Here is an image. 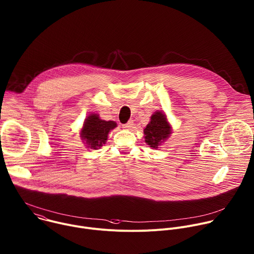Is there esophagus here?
<instances>
[{"label":"esophagus","instance_id":"34e87169","mask_svg":"<svg viewBox=\"0 0 254 254\" xmlns=\"http://www.w3.org/2000/svg\"><path fill=\"white\" fill-rule=\"evenodd\" d=\"M133 121L132 120H129L127 124H125V125H123V127L124 128H127V129H130L131 127H133Z\"/></svg>","mask_w":254,"mask_h":254}]
</instances>
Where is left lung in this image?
<instances>
[{"instance_id": "obj_1", "label": "left lung", "mask_w": 254, "mask_h": 254, "mask_svg": "<svg viewBox=\"0 0 254 254\" xmlns=\"http://www.w3.org/2000/svg\"><path fill=\"white\" fill-rule=\"evenodd\" d=\"M145 142L152 147L157 148L162 140L171 134V127L166 121V117L161 112H156L151 116L149 124L143 129Z\"/></svg>"}]
</instances>
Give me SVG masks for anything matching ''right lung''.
<instances>
[{"instance_id":"obj_1","label":"right lung","mask_w":254,"mask_h":254,"mask_svg":"<svg viewBox=\"0 0 254 254\" xmlns=\"http://www.w3.org/2000/svg\"><path fill=\"white\" fill-rule=\"evenodd\" d=\"M117 124L113 121H103L98 115L89 116L84 121L83 127L81 129V137L86 140L87 144L94 149L103 146V144L108 139V134L110 130L115 128Z\"/></svg>"}]
</instances>
